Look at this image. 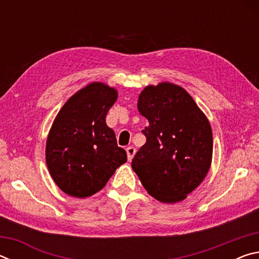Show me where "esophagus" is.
<instances>
[{"label":"esophagus","mask_w":259,"mask_h":259,"mask_svg":"<svg viewBox=\"0 0 259 259\" xmlns=\"http://www.w3.org/2000/svg\"><path fill=\"white\" fill-rule=\"evenodd\" d=\"M125 151H126V155H128V160L131 161L136 153V148L134 146H129V147H126Z\"/></svg>","instance_id":"obj_1"}]
</instances>
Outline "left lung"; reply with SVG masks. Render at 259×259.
I'll list each match as a JSON object with an SVG mask.
<instances>
[{
  "label": "left lung",
  "instance_id": "obj_1",
  "mask_svg": "<svg viewBox=\"0 0 259 259\" xmlns=\"http://www.w3.org/2000/svg\"><path fill=\"white\" fill-rule=\"evenodd\" d=\"M138 111L148 120L145 145L131 162L143 186L163 203L182 201L211 165L212 131L203 112L182 87L162 82L139 95Z\"/></svg>",
  "mask_w": 259,
  "mask_h": 259
}]
</instances>
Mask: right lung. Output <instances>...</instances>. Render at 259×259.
Here are the masks:
<instances>
[{"label": "right lung", "instance_id": "1", "mask_svg": "<svg viewBox=\"0 0 259 259\" xmlns=\"http://www.w3.org/2000/svg\"><path fill=\"white\" fill-rule=\"evenodd\" d=\"M117 91L102 82L82 88L69 98L48 135L46 161L55 183L74 198H88L106 185L126 162L106 115Z\"/></svg>", "mask_w": 259, "mask_h": 259}]
</instances>
